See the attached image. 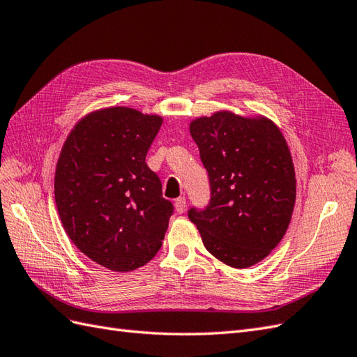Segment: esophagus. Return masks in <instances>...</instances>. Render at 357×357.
<instances>
[{
  "label": "esophagus",
  "mask_w": 357,
  "mask_h": 357,
  "mask_svg": "<svg viewBox=\"0 0 357 357\" xmlns=\"http://www.w3.org/2000/svg\"><path fill=\"white\" fill-rule=\"evenodd\" d=\"M185 205H187L185 197H178V199L175 200V209H176V213H179V214L184 213Z\"/></svg>",
  "instance_id": "esophagus-1"
}]
</instances>
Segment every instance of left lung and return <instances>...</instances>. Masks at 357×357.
<instances>
[{
    "label": "left lung",
    "instance_id": "8db88e82",
    "mask_svg": "<svg viewBox=\"0 0 357 357\" xmlns=\"http://www.w3.org/2000/svg\"><path fill=\"white\" fill-rule=\"evenodd\" d=\"M209 175L211 202L188 217L205 249L234 268L267 258L296 205V169L280 128L262 114L218 109L190 122Z\"/></svg>",
    "mask_w": 357,
    "mask_h": 357
}]
</instances>
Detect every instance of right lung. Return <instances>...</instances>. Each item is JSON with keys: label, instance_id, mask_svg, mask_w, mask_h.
I'll return each instance as SVG.
<instances>
[{"label": "right lung", "instance_id": "obj_1", "mask_svg": "<svg viewBox=\"0 0 357 357\" xmlns=\"http://www.w3.org/2000/svg\"><path fill=\"white\" fill-rule=\"evenodd\" d=\"M162 116L131 107L87 113L60 152L54 195L63 227L79 252L116 273L158 253L173 205L146 164Z\"/></svg>", "mask_w": 357, "mask_h": 357}]
</instances>
